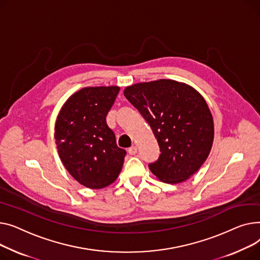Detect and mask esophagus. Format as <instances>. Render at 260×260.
I'll list each match as a JSON object with an SVG mask.
<instances>
[{
  "mask_svg": "<svg viewBox=\"0 0 260 260\" xmlns=\"http://www.w3.org/2000/svg\"><path fill=\"white\" fill-rule=\"evenodd\" d=\"M128 153H129L130 155H135V154L137 153V148H136L135 146L129 148V149H128Z\"/></svg>",
  "mask_w": 260,
  "mask_h": 260,
  "instance_id": "esophagus-1",
  "label": "esophagus"
}]
</instances>
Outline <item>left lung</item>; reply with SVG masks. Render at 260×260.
<instances>
[{"label":"left lung","mask_w":260,"mask_h":260,"mask_svg":"<svg viewBox=\"0 0 260 260\" xmlns=\"http://www.w3.org/2000/svg\"><path fill=\"white\" fill-rule=\"evenodd\" d=\"M126 99L150 125L161 153L149 168L159 180L178 184L190 178L208 158L214 121L204 96L186 83L157 80L124 90Z\"/></svg>","instance_id":"1"}]
</instances>
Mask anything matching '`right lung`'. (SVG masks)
I'll use <instances>...</instances> for the list:
<instances>
[{"label": "right lung", "mask_w": 260, "mask_h": 260, "mask_svg": "<svg viewBox=\"0 0 260 260\" xmlns=\"http://www.w3.org/2000/svg\"><path fill=\"white\" fill-rule=\"evenodd\" d=\"M118 86L85 87L62 106L54 139L58 156L69 174L89 189H103L119 175L126 151L118 148L106 123Z\"/></svg>", "instance_id": "right-lung-1"}]
</instances>
